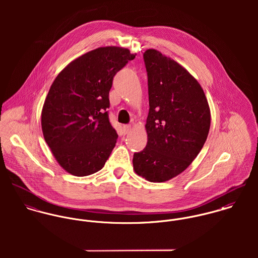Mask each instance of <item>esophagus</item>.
<instances>
[{
  "instance_id": "34e87169",
  "label": "esophagus",
  "mask_w": 258,
  "mask_h": 258,
  "mask_svg": "<svg viewBox=\"0 0 258 258\" xmlns=\"http://www.w3.org/2000/svg\"><path fill=\"white\" fill-rule=\"evenodd\" d=\"M123 131L125 134H128L131 132V126L130 125H124L123 126Z\"/></svg>"
}]
</instances>
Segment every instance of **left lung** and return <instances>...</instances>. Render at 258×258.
Instances as JSON below:
<instances>
[{
	"mask_svg": "<svg viewBox=\"0 0 258 258\" xmlns=\"http://www.w3.org/2000/svg\"><path fill=\"white\" fill-rule=\"evenodd\" d=\"M149 114L146 148L135 153V173L149 182L169 181L191 164L208 138L211 110L198 80L180 63L150 48L144 52Z\"/></svg>",
	"mask_w": 258,
	"mask_h": 258,
	"instance_id": "obj_1",
	"label": "left lung"
}]
</instances>
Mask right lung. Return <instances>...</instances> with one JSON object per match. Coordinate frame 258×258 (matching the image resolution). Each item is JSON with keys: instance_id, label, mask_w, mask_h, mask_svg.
Masks as SVG:
<instances>
[{"instance_id": "add662e5", "label": "right lung", "mask_w": 258, "mask_h": 258, "mask_svg": "<svg viewBox=\"0 0 258 258\" xmlns=\"http://www.w3.org/2000/svg\"><path fill=\"white\" fill-rule=\"evenodd\" d=\"M135 55L124 47H98L75 58L52 82L41 129L68 173L85 177L104 167L118 138L106 111L113 77Z\"/></svg>"}]
</instances>
